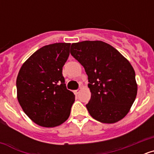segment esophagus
I'll return each mask as SVG.
<instances>
[{"label":"esophagus","instance_id":"34e87169","mask_svg":"<svg viewBox=\"0 0 154 154\" xmlns=\"http://www.w3.org/2000/svg\"><path fill=\"white\" fill-rule=\"evenodd\" d=\"M80 91H81L80 89H78V90H75L74 91V94H75V95H78V94L80 92Z\"/></svg>","mask_w":154,"mask_h":154}]
</instances>
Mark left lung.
Listing matches in <instances>:
<instances>
[{"label": "left lung", "instance_id": "left-lung-1", "mask_svg": "<svg viewBox=\"0 0 154 154\" xmlns=\"http://www.w3.org/2000/svg\"><path fill=\"white\" fill-rule=\"evenodd\" d=\"M70 52L88 75L91 99L86 108L91 116L103 123L123 119L137 94L135 71L130 62L102 41L73 43Z\"/></svg>", "mask_w": 154, "mask_h": 154}]
</instances>
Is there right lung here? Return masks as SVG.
<instances>
[{"instance_id":"1","label":"right lung","mask_w":154,"mask_h":154,"mask_svg":"<svg viewBox=\"0 0 154 154\" xmlns=\"http://www.w3.org/2000/svg\"><path fill=\"white\" fill-rule=\"evenodd\" d=\"M70 43H54L37 50L19 70L17 97L34 123L55 127L70 116L75 95L66 89L62 67L69 56Z\"/></svg>"}]
</instances>
